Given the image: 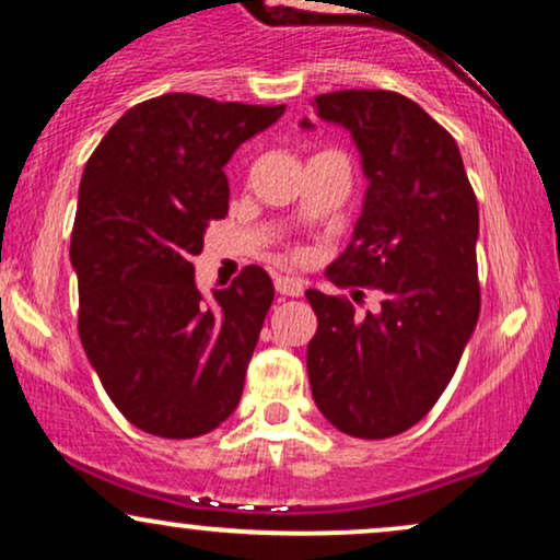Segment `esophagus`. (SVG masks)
I'll use <instances>...</instances> for the list:
<instances>
[{"label":"esophagus","instance_id":"34e87169","mask_svg":"<svg viewBox=\"0 0 560 560\" xmlns=\"http://www.w3.org/2000/svg\"><path fill=\"white\" fill-rule=\"evenodd\" d=\"M276 292L284 294V298H300L305 292V281L294 279V276H276Z\"/></svg>","mask_w":560,"mask_h":560}]
</instances>
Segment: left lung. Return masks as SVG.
Masks as SVG:
<instances>
[{
    "label": "left lung",
    "mask_w": 560,
    "mask_h": 560,
    "mask_svg": "<svg viewBox=\"0 0 560 560\" xmlns=\"http://www.w3.org/2000/svg\"><path fill=\"white\" fill-rule=\"evenodd\" d=\"M316 110L350 131L369 182L326 276L374 289L378 307L358 316L350 300L307 289L318 316L307 376L339 432L384 440L432 410L477 329V197L455 139L408 96L347 89L316 96Z\"/></svg>",
    "instance_id": "8db88e82"
}]
</instances>
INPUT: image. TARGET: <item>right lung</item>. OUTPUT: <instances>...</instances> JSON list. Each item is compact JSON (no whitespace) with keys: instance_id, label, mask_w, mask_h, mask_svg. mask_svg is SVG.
<instances>
[{"instance_id":"add662e5","label":"right lung","mask_w":560,"mask_h":560,"mask_svg":"<svg viewBox=\"0 0 560 560\" xmlns=\"http://www.w3.org/2000/svg\"><path fill=\"white\" fill-rule=\"evenodd\" d=\"M281 115L284 105L163 94L131 107L83 168L70 236L81 345L141 432L191 440L240 405L271 276L247 266L205 302L191 260L229 213L231 155Z\"/></svg>"}]
</instances>
